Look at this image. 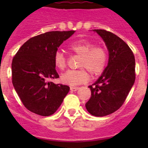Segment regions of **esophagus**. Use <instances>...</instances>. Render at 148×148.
<instances>
[{"instance_id":"obj_1","label":"esophagus","mask_w":148,"mask_h":148,"mask_svg":"<svg viewBox=\"0 0 148 148\" xmlns=\"http://www.w3.org/2000/svg\"><path fill=\"white\" fill-rule=\"evenodd\" d=\"M78 89H79V87H70V90H71V91H77V90H78Z\"/></svg>"}]
</instances>
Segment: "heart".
Returning a JSON list of instances; mask_svg holds the SVG:
<instances>
[{
  "instance_id": "b5f03b06",
  "label": "heart",
  "mask_w": 148,
  "mask_h": 148,
  "mask_svg": "<svg viewBox=\"0 0 148 148\" xmlns=\"http://www.w3.org/2000/svg\"><path fill=\"white\" fill-rule=\"evenodd\" d=\"M68 49L80 57L78 70H69L61 75V82L70 86H76L87 82L88 72L92 76L101 75L105 70L108 61V53L105 48L95 46L86 39H79L68 46ZM54 65L57 69L64 70L66 66V58L58 51L55 53Z\"/></svg>"
}]
</instances>
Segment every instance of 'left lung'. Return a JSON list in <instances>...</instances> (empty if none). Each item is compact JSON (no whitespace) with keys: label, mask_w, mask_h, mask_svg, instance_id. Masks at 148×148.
I'll list each match as a JSON object with an SVG mask.
<instances>
[{"label":"left lung","mask_w":148,"mask_h":148,"mask_svg":"<svg viewBox=\"0 0 148 148\" xmlns=\"http://www.w3.org/2000/svg\"><path fill=\"white\" fill-rule=\"evenodd\" d=\"M103 39L109 53L108 66L89 86L91 97L85 107L95 116L114 113L125 102L135 82V57L126 43L115 34L104 29H93Z\"/></svg>","instance_id":"1"}]
</instances>
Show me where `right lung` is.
<instances>
[{"label":"right lung","instance_id":"1","mask_svg":"<svg viewBox=\"0 0 148 148\" xmlns=\"http://www.w3.org/2000/svg\"><path fill=\"white\" fill-rule=\"evenodd\" d=\"M75 31H52L29 39L12 63V84L27 109L43 116L53 115L70 87L49 79L59 78L54 65L55 53Z\"/></svg>","mask_w":148,"mask_h":148}]
</instances>
